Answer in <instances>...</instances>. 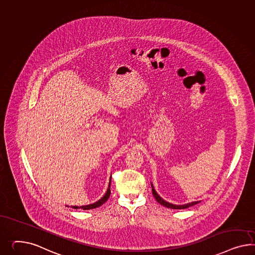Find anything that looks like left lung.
I'll list each match as a JSON object with an SVG mask.
<instances>
[{
  "mask_svg": "<svg viewBox=\"0 0 255 255\" xmlns=\"http://www.w3.org/2000/svg\"><path fill=\"white\" fill-rule=\"evenodd\" d=\"M151 186L152 194H153V196H154V198L156 199V200L158 201V203H159L160 205L167 207V208H170V209H176V210H180V209H186V208H188V207L193 206V205H195V204H198V203H200V201H193V202H190V203H186V204H184V205H175V204H172V203H169V202H167V201L163 200V199H161V198L158 196V193L156 192V190L154 189V186H153L152 184Z\"/></svg>",
  "mask_w": 255,
  "mask_h": 255,
  "instance_id": "1",
  "label": "left lung"
}]
</instances>
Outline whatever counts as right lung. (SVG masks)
<instances>
[{
    "label": "right lung",
    "mask_w": 255,
    "mask_h": 255,
    "mask_svg": "<svg viewBox=\"0 0 255 255\" xmlns=\"http://www.w3.org/2000/svg\"><path fill=\"white\" fill-rule=\"evenodd\" d=\"M110 184H111V178L110 180V185H109V187H108V190H107V192L105 194V196L102 197L100 200L97 201V202H95V203H93V204H89V205H85V206H71V208H73V209H83V210H90V209H95V208H97V207H100L101 205H103L104 203L107 201V200H109V198H110Z\"/></svg>",
    "instance_id": "1"
}]
</instances>
